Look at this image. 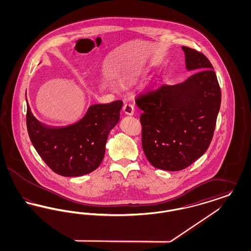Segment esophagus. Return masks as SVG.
Masks as SVG:
<instances>
[{"label": "esophagus", "mask_w": 251, "mask_h": 251, "mask_svg": "<svg viewBox=\"0 0 251 251\" xmlns=\"http://www.w3.org/2000/svg\"><path fill=\"white\" fill-rule=\"evenodd\" d=\"M122 110H123V112H124L126 115H129V116L133 115V113H134L133 105L131 104V103H125V104L123 105V107H122Z\"/></svg>", "instance_id": "34e87169"}]
</instances>
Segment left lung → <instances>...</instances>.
<instances>
[{"mask_svg": "<svg viewBox=\"0 0 251 251\" xmlns=\"http://www.w3.org/2000/svg\"><path fill=\"white\" fill-rule=\"evenodd\" d=\"M187 71L182 83L163 84L135 100L143 111L142 148L159 169L179 171L205 153L213 139L221 103L214 68L202 52L182 46Z\"/></svg>", "mask_w": 251, "mask_h": 251, "instance_id": "8db88e82", "label": "left lung"}]
</instances>
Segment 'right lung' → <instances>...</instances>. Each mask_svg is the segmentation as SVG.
<instances>
[{"label": "right lung", "mask_w": 251, "mask_h": 251, "mask_svg": "<svg viewBox=\"0 0 251 251\" xmlns=\"http://www.w3.org/2000/svg\"><path fill=\"white\" fill-rule=\"evenodd\" d=\"M122 104V100L94 104L80 121L66 127H50L36 120L27 102L29 137L53 172L64 177L83 176L102 162L108 134L120 120Z\"/></svg>", "instance_id": "1"}]
</instances>
